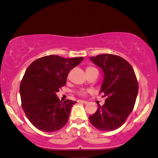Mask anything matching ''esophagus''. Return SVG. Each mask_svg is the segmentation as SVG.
<instances>
[{
    "instance_id": "esophagus-1",
    "label": "esophagus",
    "mask_w": 158,
    "mask_h": 158,
    "mask_svg": "<svg viewBox=\"0 0 158 158\" xmlns=\"http://www.w3.org/2000/svg\"><path fill=\"white\" fill-rule=\"evenodd\" d=\"M78 102H79V103H82V104H87V103H88L87 101H84V100H79V101H78Z\"/></svg>"
}]
</instances>
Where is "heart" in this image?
I'll return each mask as SVG.
<instances>
[{
	"instance_id": "1",
	"label": "heart",
	"mask_w": 158,
	"mask_h": 158,
	"mask_svg": "<svg viewBox=\"0 0 158 158\" xmlns=\"http://www.w3.org/2000/svg\"><path fill=\"white\" fill-rule=\"evenodd\" d=\"M94 70H96V68L94 67H87L86 68V72L87 71H94ZM78 94L80 95V96H85V92L84 90H80V91H78Z\"/></svg>"
}]
</instances>
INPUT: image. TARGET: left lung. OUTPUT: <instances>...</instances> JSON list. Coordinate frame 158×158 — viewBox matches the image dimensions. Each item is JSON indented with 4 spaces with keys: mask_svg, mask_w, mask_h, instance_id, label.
I'll use <instances>...</instances> for the list:
<instances>
[{
    "mask_svg": "<svg viewBox=\"0 0 158 158\" xmlns=\"http://www.w3.org/2000/svg\"><path fill=\"white\" fill-rule=\"evenodd\" d=\"M90 60L104 72L100 93L107 98L89 120L101 131L115 130L124 123L134 108L138 92L135 73L131 64L117 55L99 54Z\"/></svg>",
    "mask_w": 158,
    "mask_h": 158,
    "instance_id": "obj_1",
    "label": "left lung"
}]
</instances>
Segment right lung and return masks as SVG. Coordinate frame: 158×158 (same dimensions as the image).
<instances>
[{
  "label": "right lung",
  "instance_id": "obj_1",
  "mask_svg": "<svg viewBox=\"0 0 158 158\" xmlns=\"http://www.w3.org/2000/svg\"><path fill=\"white\" fill-rule=\"evenodd\" d=\"M83 60L49 55L35 60L26 69L20 85L22 107L39 130L56 132L67 123L72 106L77 102H60L56 93L65 85L71 69Z\"/></svg>",
  "mask_w": 158,
  "mask_h": 158
}]
</instances>
